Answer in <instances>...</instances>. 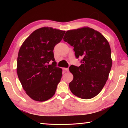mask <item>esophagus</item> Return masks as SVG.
Instances as JSON below:
<instances>
[{
    "instance_id": "34e87169",
    "label": "esophagus",
    "mask_w": 128,
    "mask_h": 128,
    "mask_svg": "<svg viewBox=\"0 0 128 128\" xmlns=\"http://www.w3.org/2000/svg\"><path fill=\"white\" fill-rule=\"evenodd\" d=\"M63 69L64 70L66 71V72H69V68H63Z\"/></svg>"
}]
</instances>
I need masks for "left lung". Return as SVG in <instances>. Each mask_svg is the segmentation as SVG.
Wrapping results in <instances>:
<instances>
[{
  "label": "left lung",
  "instance_id": "8db88e82",
  "mask_svg": "<svg viewBox=\"0 0 128 128\" xmlns=\"http://www.w3.org/2000/svg\"><path fill=\"white\" fill-rule=\"evenodd\" d=\"M63 40L74 47L76 58H82L81 66L69 67L73 75L69 84L71 92L82 99L94 98L105 85L111 69L109 43L101 33L89 28L68 30Z\"/></svg>",
  "mask_w": 128,
  "mask_h": 128
}]
</instances>
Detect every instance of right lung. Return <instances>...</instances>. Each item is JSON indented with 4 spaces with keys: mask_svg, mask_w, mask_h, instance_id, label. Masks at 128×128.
<instances>
[{
    "mask_svg": "<svg viewBox=\"0 0 128 128\" xmlns=\"http://www.w3.org/2000/svg\"><path fill=\"white\" fill-rule=\"evenodd\" d=\"M66 31L42 28L28 36L18 51L17 73L26 93L32 99L46 101L55 94L62 77L53 50ZM52 61L51 65L49 62Z\"/></svg>",
    "mask_w": 128,
    "mask_h": 128,
    "instance_id": "add662e5",
    "label": "right lung"
}]
</instances>
